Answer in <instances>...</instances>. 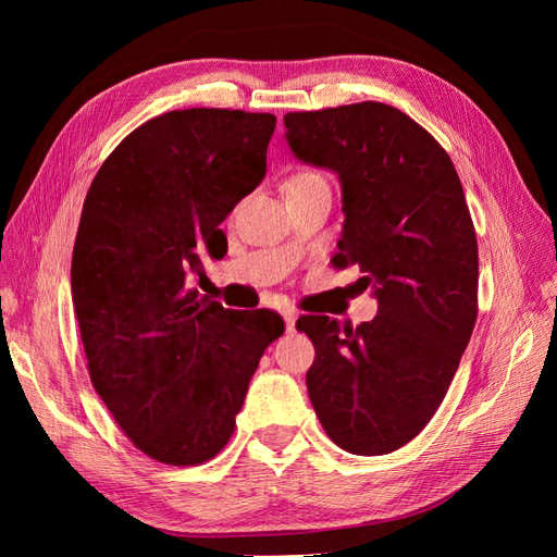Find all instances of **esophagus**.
<instances>
[{
	"mask_svg": "<svg viewBox=\"0 0 557 557\" xmlns=\"http://www.w3.org/2000/svg\"><path fill=\"white\" fill-rule=\"evenodd\" d=\"M283 318H285V327H288V332H293V330H295V323H297V318H299V313H297L295 309H285V311H283Z\"/></svg>",
	"mask_w": 557,
	"mask_h": 557,
	"instance_id": "esophagus-1",
	"label": "esophagus"
}]
</instances>
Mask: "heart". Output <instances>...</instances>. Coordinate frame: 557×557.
<instances>
[{"mask_svg": "<svg viewBox=\"0 0 557 557\" xmlns=\"http://www.w3.org/2000/svg\"><path fill=\"white\" fill-rule=\"evenodd\" d=\"M309 176H318V174H315V172H299V174H295V176H293L290 181H299V178H309ZM290 181H288V183H290Z\"/></svg>", "mask_w": 557, "mask_h": 557, "instance_id": "1", "label": "heart"}]
</instances>
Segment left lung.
Returning a JSON list of instances; mask_svg holds the SVG:
<instances>
[{"label":"left lung","mask_w":557,"mask_h":557,"mask_svg":"<svg viewBox=\"0 0 557 557\" xmlns=\"http://www.w3.org/2000/svg\"><path fill=\"white\" fill-rule=\"evenodd\" d=\"M293 153L339 174L336 269L358 264L379 313L358 327L301 315L315 360L309 397L330 440L356 455L409 444L440 409L479 313V246L442 144L407 113L360 102L285 115Z\"/></svg>","instance_id":"obj_1"}]
</instances>
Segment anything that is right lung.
<instances>
[{
    "mask_svg": "<svg viewBox=\"0 0 557 557\" xmlns=\"http://www.w3.org/2000/svg\"><path fill=\"white\" fill-rule=\"evenodd\" d=\"M272 113L170 111L99 166L83 201L72 293L88 374L148 458L195 467L234 434L276 311H230L199 297L201 256L225 246L221 223L267 174Z\"/></svg>",
    "mask_w": 557,
    "mask_h": 557,
    "instance_id": "obj_1",
    "label": "right lung"
}]
</instances>
